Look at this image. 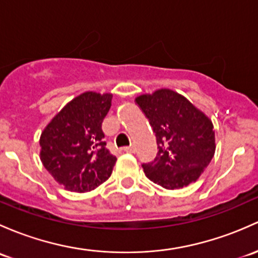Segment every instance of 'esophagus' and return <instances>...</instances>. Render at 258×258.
Returning a JSON list of instances; mask_svg holds the SVG:
<instances>
[{"label": "esophagus", "instance_id": "1", "mask_svg": "<svg viewBox=\"0 0 258 258\" xmlns=\"http://www.w3.org/2000/svg\"><path fill=\"white\" fill-rule=\"evenodd\" d=\"M123 151L127 152V153H134L135 147H132V146H130V147H124Z\"/></svg>", "mask_w": 258, "mask_h": 258}]
</instances>
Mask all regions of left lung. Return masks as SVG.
Segmentation results:
<instances>
[{"mask_svg":"<svg viewBox=\"0 0 258 258\" xmlns=\"http://www.w3.org/2000/svg\"><path fill=\"white\" fill-rule=\"evenodd\" d=\"M156 134L158 153L143 163L148 179L165 189H179L200 177L215 153V132L210 118L169 89L136 97Z\"/></svg>","mask_w":258,"mask_h":258,"instance_id":"8db88e82","label":"left lung"}]
</instances>
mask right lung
Masks as SVG:
<instances>
[{
    "instance_id": "add662e5",
    "label": "right lung",
    "mask_w": 258,
    "mask_h": 258,
    "mask_svg": "<svg viewBox=\"0 0 258 258\" xmlns=\"http://www.w3.org/2000/svg\"><path fill=\"white\" fill-rule=\"evenodd\" d=\"M111 100V94L86 91L68 102L40 135V161L67 190H94L112 173L116 157L101 128Z\"/></svg>"
}]
</instances>
